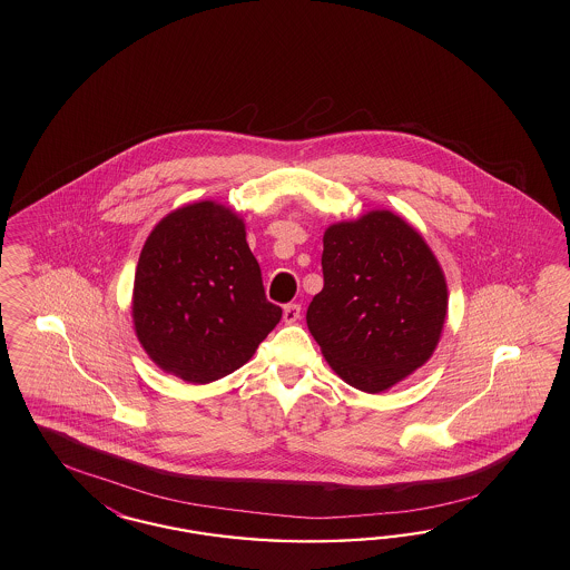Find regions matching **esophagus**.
Returning <instances> with one entry per match:
<instances>
[{"label": "esophagus", "instance_id": "esophagus-1", "mask_svg": "<svg viewBox=\"0 0 570 570\" xmlns=\"http://www.w3.org/2000/svg\"><path fill=\"white\" fill-rule=\"evenodd\" d=\"M298 318H301V305L291 303V305L284 307V322H286V324H295Z\"/></svg>", "mask_w": 570, "mask_h": 570}]
</instances>
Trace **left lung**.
<instances>
[{
  "label": "left lung",
  "mask_w": 570,
  "mask_h": 570,
  "mask_svg": "<svg viewBox=\"0 0 570 570\" xmlns=\"http://www.w3.org/2000/svg\"><path fill=\"white\" fill-rule=\"evenodd\" d=\"M324 288L307 326L331 368L368 394L433 356L448 316V282L424 237L390 209L335 223L322 237Z\"/></svg>",
  "instance_id": "obj_1"
}]
</instances>
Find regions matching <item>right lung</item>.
<instances>
[{
	"label": "right lung",
	"mask_w": 570,
	"mask_h": 570,
	"mask_svg": "<svg viewBox=\"0 0 570 570\" xmlns=\"http://www.w3.org/2000/svg\"><path fill=\"white\" fill-rule=\"evenodd\" d=\"M131 318L148 358L188 384L246 365L282 309L265 296L244 218L216 202L160 218L137 261Z\"/></svg>",
	"instance_id": "obj_1"
}]
</instances>
